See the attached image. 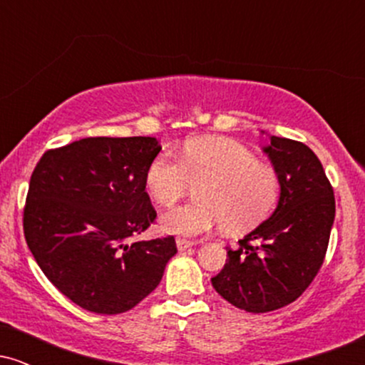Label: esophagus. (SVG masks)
I'll list each match as a JSON object with an SVG mask.
<instances>
[{
  "instance_id": "1",
  "label": "esophagus",
  "mask_w": 365,
  "mask_h": 365,
  "mask_svg": "<svg viewBox=\"0 0 365 365\" xmlns=\"http://www.w3.org/2000/svg\"><path fill=\"white\" fill-rule=\"evenodd\" d=\"M192 245H195V242L187 240V238H177V247H178V250H187V249H190Z\"/></svg>"
}]
</instances>
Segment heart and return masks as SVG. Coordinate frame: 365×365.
<instances>
[{"mask_svg": "<svg viewBox=\"0 0 365 365\" xmlns=\"http://www.w3.org/2000/svg\"><path fill=\"white\" fill-rule=\"evenodd\" d=\"M194 187L197 202L166 211L161 228L180 237H199L225 225L242 233L262 223L282 194L278 171L262 165L254 153L228 139L187 142L177 159L161 153L145 171V188L159 206H171Z\"/></svg>", "mask_w": 365, "mask_h": 365, "instance_id": "1", "label": "heart"}]
</instances>
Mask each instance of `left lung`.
<instances>
[{
  "label": "left lung",
  "instance_id": "left-lung-1",
  "mask_svg": "<svg viewBox=\"0 0 365 365\" xmlns=\"http://www.w3.org/2000/svg\"><path fill=\"white\" fill-rule=\"evenodd\" d=\"M278 171L282 195L273 216L228 247L215 290L247 312L295 302L324 262L334 221V194L319 158L299 140L271 137L264 148Z\"/></svg>",
  "mask_w": 365,
  "mask_h": 365
}]
</instances>
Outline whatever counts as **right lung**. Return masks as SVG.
Wrapping results in <instances>:
<instances>
[{
  "instance_id": "add662e5",
  "label": "right lung",
  "mask_w": 365,
  "mask_h": 365,
  "mask_svg": "<svg viewBox=\"0 0 365 365\" xmlns=\"http://www.w3.org/2000/svg\"><path fill=\"white\" fill-rule=\"evenodd\" d=\"M154 137H87L49 149L32 171L24 235L46 278L96 314L135 307L177 254L175 237L133 242L156 221L145 171Z\"/></svg>"
}]
</instances>
